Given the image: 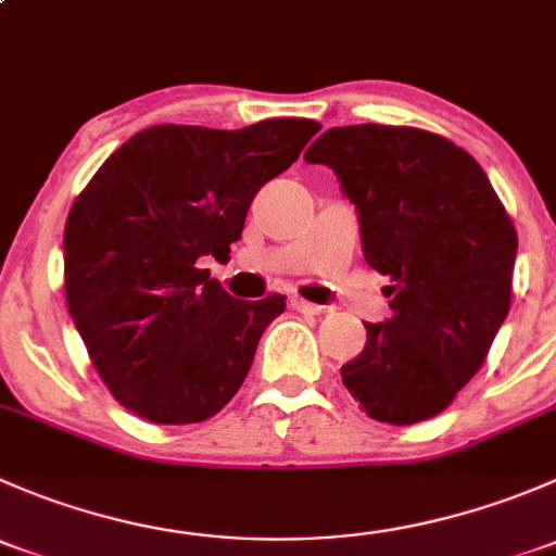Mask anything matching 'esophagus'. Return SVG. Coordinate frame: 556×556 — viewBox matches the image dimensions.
Returning <instances> with one entry per match:
<instances>
[{"label": "esophagus", "instance_id": "1", "mask_svg": "<svg viewBox=\"0 0 556 556\" xmlns=\"http://www.w3.org/2000/svg\"><path fill=\"white\" fill-rule=\"evenodd\" d=\"M290 306L301 314H325V306H317V304H312V301H304L301 295H293V299H290Z\"/></svg>", "mask_w": 556, "mask_h": 556}]
</instances>
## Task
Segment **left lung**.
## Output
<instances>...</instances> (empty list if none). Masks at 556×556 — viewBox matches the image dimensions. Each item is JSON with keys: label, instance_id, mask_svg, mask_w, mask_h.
<instances>
[{"label": "left lung", "instance_id": "8db88e82", "mask_svg": "<svg viewBox=\"0 0 556 556\" xmlns=\"http://www.w3.org/2000/svg\"><path fill=\"white\" fill-rule=\"evenodd\" d=\"M361 215L363 255L390 277L387 323H366L341 382L377 422L435 417L473 379L511 309L517 228L473 155L412 126L328 128L304 153Z\"/></svg>", "mask_w": 556, "mask_h": 556}]
</instances>
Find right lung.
Here are the masks:
<instances>
[{"instance_id":"right-lung-1","label":"right lung","mask_w":556,"mask_h":556,"mask_svg":"<svg viewBox=\"0 0 556 556\" xmlns=\"http://www.w3.org/2000/svg\"><path fill=\"white\" fill-rule=\"evenodd\" d=\"M317 131L306 117L166 123L134 134L80 190L64 228L66 306L128 412L193 425L237 395L285 295L237 301L201 263L231 252L257 190Z\"/></svg>"}]
</instances>
